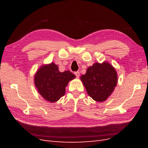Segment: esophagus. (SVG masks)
I'll list each match as a JSON object with an SVG mask.
<instances>
[{
    "label": "esophagus",
    "mask_w": 148,
    "mask_h": 148,
    "mask_svg": "<svg viewBox=\"0 0 148 148\" xmlns=\"http://www.w3.org/2000/svg\"><path fill=\"white\" fill-rule=\"evenodd\" d=\"M74 73H75V75H76V77H79V71H75Z\"/></svg>",
    "instance_id": "1"
}]
</instances>
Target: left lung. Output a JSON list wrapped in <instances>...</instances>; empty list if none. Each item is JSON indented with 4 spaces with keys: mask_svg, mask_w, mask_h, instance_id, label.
Instances as JSON below:
<instances>
[{
    "mask_svg": "<svg viewBox=\"0 0 148 148\" xmlns=\"http://www.w3.org/2000/svg\"><path fill=\"white\" fill-rule=\"evenodd\" d=\"M81 80L88 95L97 102L106 101L117 83V75L114 67L107 62L95 63L88 68Z\"/></svg>",
    "mask_w": 148,
    "mask_h": 148,
    "instance_id": "obj_1",
    "label": "left lung"
}]
</instances>
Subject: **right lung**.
<instances>
[{
  "instance_id": "1",
  "label": "right lung",
  "mask_w": 148,
  "mask_h": 148,
  "mask_svg": "<svg viewBox=\"0 0 148 148\" xmlns=\"http://www.w3.org/2000/svg\"><path fill=\"white\" fill-rule=\"evenodd\" d=\"M75 78V75L70 70L60 72L58 66L51 63L38 70L34 76V84L42 97L55 102L65 95V87Z\"/></svg>"
}]
</instances>
